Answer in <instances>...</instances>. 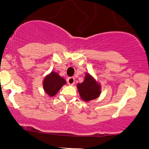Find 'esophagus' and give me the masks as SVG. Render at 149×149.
I'll use <instances>...</instances> for the list:
<instances>
[{
  "instance_id": "esophagus-1",
  "label": "esophagus",
  "mask_w": 149,
  "mask_h": 149,
  "mask_svg": "<svg viewBox=\"0 0 149 149\" xmlns=\"http://www.w3.org/2000/svg\"><path fill=\"white\" fill-rule=\"evenodd\" d=\"M67 83L69 85H73L75 83V78L73 77H69L67 79Z\"/></svg>"
}]
</instances>
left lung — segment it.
Instances as JSON below:
<instances>
[{
	"instance_id": "8db88e82",
	"label": "left lung",
	"mask_w": 149,
	"mask_h": 149,
	"mask_svg": "<svg viewBox=\"0 0 149 149\" xmlns=\"http://www.w3.org/2000/svg\"><path fill=\"white\" fill-rule=\"evenodd\" d=\"M80 97L84 102H90L100 96L101 85L90 73L85 74V79L82 83L77 85Z\"/></svg>"
}]
</instances>
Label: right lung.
Segmentation results:
<instances>
[{"mask_svg":"<svg viewBox=\"0 0 149 149\" xmlns=\"http://www.w3.org/2000/svg\"><path fill=\"white\" fill-rule=\"evenodd\" d=\"M66 84V81L63 77L57 72L52 71L45 77L42 83L44 91L49 97H53L57 94L58 91Z\"/></svg>","mask_w":149,"mask_h":149,"instance_id":"add662e5","label":"right lung"}]
</instances>
